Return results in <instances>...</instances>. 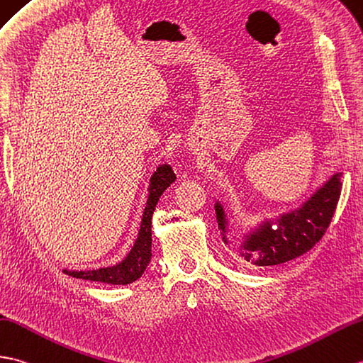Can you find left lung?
I'll return each mask as SVG.
<instances>
[{
  "label": "left lung",
  "mask_w": 363,
  "mask_h": 363,
  "mask_svg": "<svg viewBox=\"0 0 363 363\" xmlns=\"http://www.w3.org/2000/svg\"><path fill=\"white\" fill-rule=\"evenodd\" d=\"M342 173L333 174L301 207L266 220L246 235L240 255L257 266H275L297 258L322 240L330 225L342 190ZM218 229L227 242V218L224 207L215 204Z\"/></svg>",
  "instance_id": "8db88e82"
}]
</instances>
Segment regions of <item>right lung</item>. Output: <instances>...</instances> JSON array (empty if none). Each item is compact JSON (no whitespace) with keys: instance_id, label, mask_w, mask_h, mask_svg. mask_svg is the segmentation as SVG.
<instances>
[{"instance_id":"1","label":"right lung","mask_w":363,"mask_h":363,"mask_svg":"<svg viewBox=\"0 0 363 363\" xmlns=\"http://www.w3.org/2000/svg\"><path fill=\"white\" fill-rule=\"evenodd\" d=\"M174 179L176 174L172 170V167L167 164L157 167L155 174L151 176L148 199L142 215L136 242H134L130 254L121 263L109 267L92 269V271H66L65 269V272L75 278H83V280L100 281L106 284H130L140 278L151 259V218H153V212L159 198H161L167 187H170V184L174 182Z\"/></svg>"}]
</instances>
